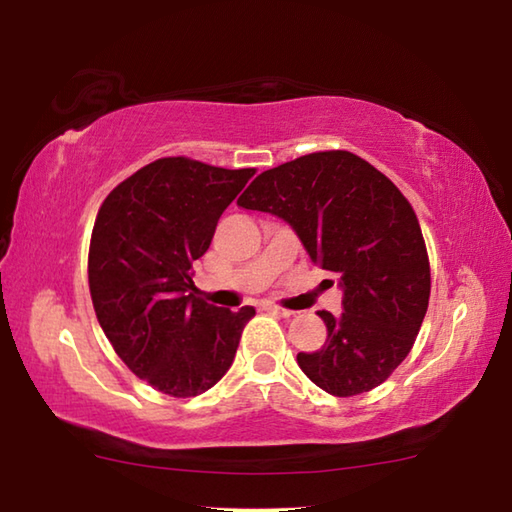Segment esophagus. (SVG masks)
Wrapping results in <instances>:
<instances>
[{
    "mask_svg": "<svg viewBox=\"0 0 512 512\" xmlns=\"http://www.w3.org/2000/svg\"><path fill=\"white\" fill-rule=\"evenodd\" d=\"M264 309L266 311H271V314H277V316H282V318H289L293 311H289V309H284V307H277V305H273V302H266L264 305Z\"/></svg>",
    "mask_w": 512,
    "mask_h": 512,
    "instance_id": "1",
    "label": "esophagus"
}]
</instances>
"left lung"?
Returning <instances> with one entry per match:
<instances>
[{
    "mask_svg": "<svg viewBox=\"0 0 512 512\" xmlns=\"http://www.w3.org/2000/svg\"><path fill=\"white\" fill-rule=\"evenodd\" d=\"M237 205L287 221L309 259L341 275L343 314L318 311L327 341L298 366L336 397L368 393L411 352L429 307L431 268L411 203L350 151H318L268 169Z\"/></svg>",
    "mask_w": 512,
    "mask_h": 512,
    "instance_id": "1",
    "label": "left lung"
}]
</instances>
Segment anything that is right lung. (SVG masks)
<instances>
[{"instance_id":"obj_1","label":"right lung","mask_w":512,"mask_h":512,"mask_svg":"<svg viewBox=\"0 0 512 512\" xmlns=\"http://www.w3.org/2000/svg\"><path fill=\"white\" fill-rule=\"evenodd\" d=\"M255 169H221L185 155L160 158L101 203L88 255L90 296L103 334L128 370L171 397H196L235 359L253 307L198 298L192 262Z\"/></svg>"}]
</instances>
